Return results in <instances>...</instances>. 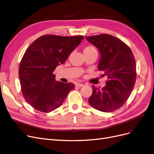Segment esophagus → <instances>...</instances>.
<instances>
[{
	"mask_svg": "<svg viewBox=\"0 0 154 154\" xmlns=\"http://www.w3.org/2000/svg\"><path fill=\"white\" fill-rule=\"evenodd\" d=\"M84 85L82 84V83H78L76 84V87H83Z\"/></svg>",
	"mask_w": 154,
	"mask_h": 154,
	"instance_id": "1",
	"label": "esophagus"
}]
</instances>
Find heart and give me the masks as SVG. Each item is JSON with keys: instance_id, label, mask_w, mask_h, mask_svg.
Returning a JSON list of instances; mask_svg holds the SVG:
<instances>
[{"instance_id": "obj_1", "label": "heart", "mask_w": 154, "mask_h": 154, "mask_svg": "<svg viewBox=\"0 0 154 154\" xmlns=\"http://www.w3.org/2000/svg\"><path fill=\"white\" fill-rule=\"evenodd\" d=\"M84 54H92V53H97V50L94 46L93 45H88L85 47L83 50Z\"/></svg>"}]
</instances>
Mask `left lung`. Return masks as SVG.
Masks as SVG:
<instances>
[{
  "instance_id": "8db88e82",
  "label": "left lung",
  "mask_w": 154,
  "mask_h": 154,
  "mask_svg": "<svg viewBox=\"0 0 154 154\" xmlns=\"http://www.w3.org/2000/svg\"><path fill=\"white\" fill-rule=\"evenodd\" d=\"M86 39L100 51L98 70L108 79L103 88L92 85L88 103L103 112H112L122 106L134 88L137 76L134 57L130 48L115 36L102 34Z\"/></svg>"
}]
</instances>
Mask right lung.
<instances>
[{"mask_svg":"<svg viewBox=\"0 0 154 154\" xmlns=\"http://www.w3.org/2000/svg\"><path fill=\"white\" fill-rule=\"evenodd\" d=\"M83 38V35H44L26 49L18 75L23 96L32 107L43 113L50 112L60 107L75 88L72 83L56 82L53 72L66 62Z\"/></svg>","mask_w":154,"mask_h":154,"instance_id":"obj_1","label":"right lung"}]
</instances>
